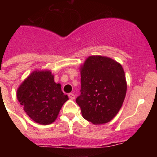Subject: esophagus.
I'll return each instance as SVG.
<instances>
[{"label": "esophagus", "mask_w": 157, "mask_h": 157, "mask_svg": "<svg viewBox=\"0 0 157 157\" xmlns=\"http://www.w3.org/2000/svg\"><path fill=\"white\" fill-rule=\"evenodd\" d=\"M68 96H69V98L71 99H75V95H74V93H69Z\"/></svg>", "instance_id": "esophagus-1"}]
</instances>
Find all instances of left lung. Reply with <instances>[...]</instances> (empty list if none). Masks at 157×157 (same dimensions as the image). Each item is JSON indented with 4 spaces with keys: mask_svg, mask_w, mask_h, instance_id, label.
Segmentation results:
<instances>
[{
    "mask_svg": "<svg viewBox=\"0 0 157 157\" xmlns=\"http://www.w3.org/2000/svg\"><path fill=\"white\" fill-rule=\"evenodd\" d=\"M81 89L76 102L94 124L110 121L121 109L127 91L124 70L107 57L90 56L80 69Z\"/></svg>",
    "mask_w": 157,
    "mask_h": 157,
    "instance_id": "1",
    "label": "left lung"
}]
</instances>
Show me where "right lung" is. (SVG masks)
Listing matches in <instances>:
<instances>
[{
  "mask_svg": "<svg viewBox=\"0 0 157 157\" xmlns=\"http://www.w3.org/2000/svg\"><path fill=\"white\" fill-rule=\"evenodd\" d=\"M17 99L28 115L40 124L55 121L64 102L68 99L61 84L54 81L50 71H34L17 90Z\"/></svg>",
  "mask_w": 157,
  "mask_h": 157,
  "instance_id": "right-lung-1",
  "label": "right lung"
}]
</instances>
